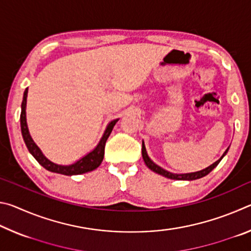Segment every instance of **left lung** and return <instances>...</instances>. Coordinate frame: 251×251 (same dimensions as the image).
Masks as SVG:
<instances>
[{
    "mask_svg": "<svg viewBox=\"0 0 251 251\" xmlns=\"http://www.w3.org/2000/svg\"><path fill=\"white\" fill-rule=\"evenodd\" d=\"M228 151V148L227 151L224 152L223 156L220 157V158L215 161L214 164L210 165V166H208L207 168L202 169V171H199V172H196V173H188V174H173L171 172H167L165 171V169H163L161 167H159L158 165H156L154 161H152L150 157H148L147 155V151H146V148H145V144H144L143 142V148H142V155H143V159L144 161H145L146 166L151 169V171L155 172L157 174H159V175L164 176V177H167V178H171V179H176V180H195V179H199V178L201 177H205L206 175H208L212 169H214L217 165L220 163V160H222L224 158V156L227 154Z\"/></svg>",
    "mask_w": 251,
    "mask_h": 251,
    "instance_id": "1",
    "label": "left lung"
}]
</instances>
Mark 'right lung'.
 I'll list each match as a JSON object with an SVG mask.
<instances>
[{
    "label": "right lung",
    "mask_w": 251,
    "mask_h": 251,
    "mask_svg": "<svg viewBox=\"0 0 251 251\" xmlns=\"http://www.w3.org/2000/svg\"><path fill=\"white\" fill-rule=\"evenodd\" d=\"M27 92L28 91L26 88L23 95L22 106H21V108H22V110H21V117H20L21 130H22L23 139L28 151L33 155L34 158L39 161V164L42 165L45 169H48L49 172L62 174V175H66V176L79 175V174H85V173L94 171V169L99 167L104 158V150H105L106 141H107L108 136L110 135V133H112L114 126H115L118 120H114L109 123L104 131L103 137L100 138V143L97 144V146L91 152H88L87 155H85L84 157H82V158L78 159L77 161H75V163L72 165H67V166L57 165L46 158V157L43 155V152L41 151L40 148L37 147L36 144L34 143L31 135H29V131L27 128V123H26V112H25V109H26Z\"/></svg>",
    "instance_id": "add662e5"
}]
</instances>
